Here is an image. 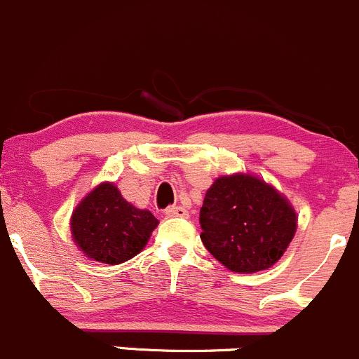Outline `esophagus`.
I'll return each mask as SVG.
<instances>
[{"label":"esophagus","instance_id":"obj_1","mask_svg":"<svg viewBox=\"0 0 359 359\" xmlns=\"http://www.w3.org/2000/svg\"><path fill=\"white\" fill-rule=\"evenodd\" d=\"M165 216L168 218H188V211L181 205H172V208L165 209Z\"/></svg>","mask_w":359,"mask_h":359}]
</instances>
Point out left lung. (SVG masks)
Wrapping results in <instances>:
<instances>
[{
    "label": "left lung",
    "instance_id": "left-lung-1",
    "mask_svg": "<svg viewBox=\"0 0 359 359\" xmlns=\"http://www.w3.org/2000/svg\"><path fill=\"white\" fill-rule=\"evenodd\" d=\"M201 239L229 271H267L288 250L297 232L292 202L255 175L219 176L205 191L201 208Z\"/></svg>",
    "mask_w": 359,
    "mask_h": 359
}]
</instances>
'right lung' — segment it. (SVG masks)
<instances>
[{"label": "right lung", "instance_id": "add662e5", "mask_svg": "<svg viewBox=\"0 0 359 359\" xmlns=\"http://www.w3.org/2000/svg\"><path fill=\"white\" fill-rule=\"evenodd\" d=\"M158 219L122 197L111 181L88 191L71 215V237L87 258L118 265L147 246Z\"/></svg>", "mask_w": 359, "mask_h": 359}]
</instances>
